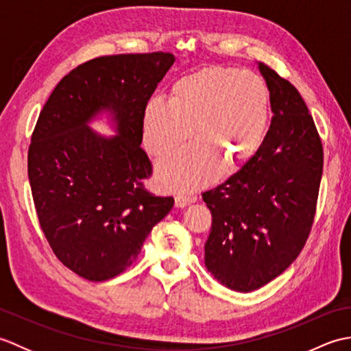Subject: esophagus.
Wrapping results in <instances>:
<instances>
[{
    "label": "esophagus",
    "instance_id": "obj_1",
    "mask_svg": "<svg viewBox=\"0 0 351 351\" xmlns=\"http://www.w3.org/2000/svg\"><path fill=\"white\" fill-rule=\"evenodd\" d=\"M195 197H190V196H184V195H178L176 197H175V204H176V206L178 208H184V206H187V205H190L191 202H195Z\"/></svg>",
    "mask_w": 351,
    "mask_h": 351
}]
</instances>
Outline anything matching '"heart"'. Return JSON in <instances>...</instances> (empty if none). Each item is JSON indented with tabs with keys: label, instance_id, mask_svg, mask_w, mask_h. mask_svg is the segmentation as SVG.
<instances>
[{
	"label": "heart",
	"instance_id": "heart-1",
	"mask_svg": "<svg viewBox=\"0 0 351 351\" xmlns=\"http://www.w3.org/2000/svg\"><path fill=\"white\" fill-rule=\"evenodd\" d=\"M270 117V93L256 73L230 66H205L178 78L169 99L154 96L141 116L143 145L162 156L193 134L197 138L158 162L162 187L195 190L213 182L223 169L250 160L263 145Z\"/></svg>",
	"mask_w": 351,
	"mask_h": 351
}]
</instances>
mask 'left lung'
<instances>
[{"label": "left lung", "instance_id": "obj_1", "mask_svg": "<svg viewBox=\"0 0 351 351\" xmlns=\"http://www.w3.org/2000/svg\"><path fill=\"white\" fill-rule=\"evenodd\" d=\"M273 119L258 152L202 197L213 215L205 265L221 285L249 293L299 256L314 223L323 145L297 88L258 63Z\"/></svg>", "mask_w": 351, "mask_h": 351}]
</instances>
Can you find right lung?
Listing matches in <instances>:
<instances>
[{
    "label": "right lung",
    "mask_w": 351,
    "mask_h": 351,
    "mask_svg": "<svg viewBox=\"0 0 351 351\" xmlns=\"http://www.w3.org/2000/svg\"><path fill=\"white\" fill-rule=\"evenodd\" d=\"M173 62L161 51L93 58L62 78L37 119L28 149L37 217L58 261L87 280L125 271L175 204L145 189L152 162L140 147L145 104ZM101 110L117 136L88 128Z\"/></svg>",
    "instance_id": "right-lung-1"
}]
</instances>
